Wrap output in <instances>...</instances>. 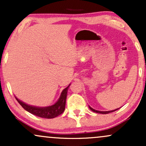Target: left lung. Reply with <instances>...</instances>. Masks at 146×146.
<instances>
[{
  "mask_svg": "<svg viewBox=\"0 0 146 146\" xmlns=\"http://www.w3.org/2000/svg\"><path fill=\"white\" fill-rule=\"evenodd\" d=\"M88 107H89L90 110H91L93 112H95V113H100V114H108V113H112V112H114V111H115V110H117L119 109V108H117V109H115V110H109V111H100V110H97L93 109V108H91V107H90V106H88Z\"/></svg>",
  "mask_w": 146,
  "mask_h": 146,
  "instance_id": "1",
  "label": "left lung"
}]
</instances>
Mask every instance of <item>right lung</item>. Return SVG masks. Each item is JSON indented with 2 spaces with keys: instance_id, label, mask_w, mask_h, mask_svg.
<instances>
[{
  "instance_id": "add662e5",
  "label": "right lung",
  "mask_w": 146,
  "mask_h": 146,
  "mask_svg": "<svg viewBox=\"0 0 146 146\" xmlns=\"http://www.w3.org/2000/svg\"><path fill=\"white\" fill-rule=\"evenodd\" d=\"M70 85H71V84H69V85L62 91L58 101L54 104L48 106L38 107L35 106L29 105L25 103V102H22L21 100H20L16 97H15V98H16L18 103L22 106V107L25 110L29 112V113L33 114V115H36V116L42 117V118H55V117L59 116L60 115H61L64 111L66 96H67V92Z\"/></svg>"
}]
</instances>
